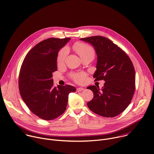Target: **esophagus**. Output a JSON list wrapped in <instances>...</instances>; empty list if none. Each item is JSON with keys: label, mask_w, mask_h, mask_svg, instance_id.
Masks as SVG:
<instances>
[{"label": "esophagus", "mask_w": 154, "mask_h": 154, "mask_svg": "<svg viewBox=\"0 0 154 154\" xmlns=\"http://www.w3.org/2000/svg\"><path fill=\"white\" fill-rule=\"evenodd\" d=\"M84 90V88H82V87H78V88H77V89H76L77 91H82V90Z\"/></svg>", "instance_id": "34e87169"}]
</instances>
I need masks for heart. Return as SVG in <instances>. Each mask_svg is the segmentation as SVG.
Here are the masks:
<instances>
[{"mask_svg": "<svg viewBox=\"0 0 154 154\" xmlns=\"http://www.w3.org/2000/svg\"><path fill=\"white\" fill-rule=\"evenodd\" d=\"M75 50L79 54V55L83 58L88 55L95 54V50L94 48L90 45L85 43H78L74 45ZM69 50L67 47H64L61 49L57 56V64H63L66 59V57L68 54ZM71 78L77 83H83L87 75L85 73H72L70 75Z\"/></svg>", "mask_w": 154, "mask_h": 154, "instance_id": "heart-1", "label": "heart"}]
</instances>
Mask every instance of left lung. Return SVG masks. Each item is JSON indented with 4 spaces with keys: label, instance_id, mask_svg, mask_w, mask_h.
I'll use <instances>...</instances> for the list:
<instances>
[{
    "label": "left lung",
    "instance_id": "1",
    "mask_svg": "<svg viewBox=\"0 0 154 154\" xmlns=\"http://www.w3.org/2000/svg\"><path fill=\"white\" fill-rule=\"evenodd\" d=\"M91 44L97 54L95 81L104 80L101 90L95 85L87 88L94 93L87 103L93 112L104 117H115L129 105L135 90V72L126 52L107 38L95 36L81 38Z\"/></svg>",
    "mask_w": 154,
    "mask_h": 154
}]
</instances>
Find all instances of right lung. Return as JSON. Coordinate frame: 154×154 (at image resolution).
<instances>
[{"label":"right lung","instance_id":"obj_1","mask_svg":"<svg viewBox=\"0 0 154 154\" xmlns=\"http://www.w3.org/2000/svg\"><path fill=\"white\" fill-rule=\"evenodd\" d=\"M71 38H49L36 45L27 53L20 67L19 88L28 109L44 120H52L66 110L69 95L75 92L72 85L54 87L53 72L57 70L60 48Z\"/></svg>","mask_w":154,"mask_h":154}]
</instances>
